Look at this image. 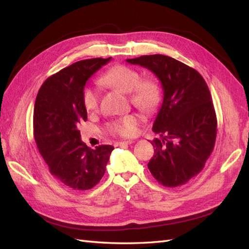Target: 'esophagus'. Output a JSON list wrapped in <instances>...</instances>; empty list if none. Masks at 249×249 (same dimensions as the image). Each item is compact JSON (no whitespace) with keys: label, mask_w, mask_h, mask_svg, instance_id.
Instances as JSON below:
<instances>
[{"label":"esophagus","mask_w":249,"mask_h":249,"mask_svg":"<svg viewBox=\"0 0 249 249\" xmlns=\"http://www.w3.org/2000/svg\"><path fill=\"white\" fill-rule=\"evenodd\" d=\"M131 143H134V141L128 140V141H120V142H116L115 145H120V146H124V145H129Z\"/></svg>","instance_id":"esophagus-1"}]
</instances>
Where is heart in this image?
I'll return each instance as SVG.
<instances>
[{
	"mask_svg": "<svg viewBox=\"0 0 249 249\" xmlns=\"http://www.w3.org/2000/svg\"><path fill=\"white\" fill-rule=\"evenodd\" d=\"M100 81L106 86L129 93L131 104L145 113H153L160 107L161 102L160 86L152 79H142L141 73L135 68L114 65L103 73ZM81 98L88 112H93L98 108L99 92L92 84H87L83 88ZM139 121L136 114H127L110 122L106 126V130L113 136L131 137L136 134Z\"/></svg>",
	"mask_w": 249,
	"mask_h": 249,
	"instance_id": "heart-1",
	"label": "heart"
}]
</instances>
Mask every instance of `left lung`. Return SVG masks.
Masks as SVG:
<instances>
[{"mask_svg": "<svg viewBox=\"0 0 249 249\" xmlns=\"http://www.w3.org/2000/svg\"><path fill=\"white\" fill-rule=\"evenodd\" d=\"M126 61L154 72L163 89L162 105L152 128L161 139L151 142L155 149L147 168L162 186L186 184L204 168L217 135L208 84L194 68L167 55Z\"/></svg>", "mask_w": 249, "mask_h": 249, "instance_id": "1", "label": "left lung"}]
</instances>
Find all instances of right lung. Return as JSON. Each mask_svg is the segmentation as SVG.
Wrapping results in <instances>:
<instances>
[{
  "label": "right lung",
  "mask_w": 249,
  "mask_h": 249,
  "mask_svg": "<svg viewBox=\"0 0 249 249\" xmlns=\"http://www.w3.org/2000/svg\"><path fill=\"white\" fill-rule=\"evenodd\" d=\"M111 60L88 59L50 76L37 93L33 127L37 149L50 173L66 186L88 190L104 177L112 145L95 150L81 141L80 123L88 120L82 89L89 78Z\"/></svg>",
  "instance_id": "right-lung-1"
}]
</instances>
